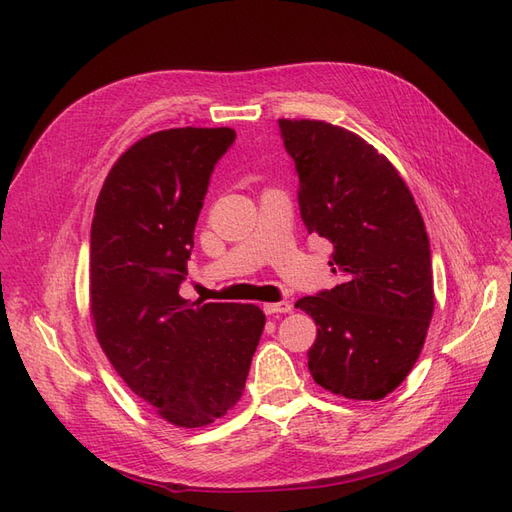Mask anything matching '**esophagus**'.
<instances>
[{
    "instance_id": "esophagus-1",
    "label": "esophagus",
    "mask_w": 512,
    "mask_h": 512,
    "mask_svg": "<svg viewBox=\"0 0 512 512\" xmlns=\"http://www.w3.org/2000/svg\"><path fill=\"white\" fill-rule=\"evenodd\" d=\"M262 309H265V314L273 316V314H290L292 312V305L290 301H280V303H265L262 305Z\"/></svg>"
}]
</instances>
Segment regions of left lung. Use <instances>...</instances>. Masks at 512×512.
<instances>
[{
	"mask_svg": "<svg viewBox=\"0 0 512 512\" xmlns=\"http://www.w3.org/2000/svg\"><path fill=\"white\" fill-rule=\"evenodd\" d=\"M297 166L309 235L329 239L342 284L303 297L318 335L309 374L335 395L378 401L423 350L433 316L427 230L397 168L361 136L327 121L280 119Z\"/></svg>",
	"mask_w": 512,
	"mask_h": 512,
	"instance_id": "left-lung-1",
	"label": "left lung"
}]
</instances>
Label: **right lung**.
Segmentation results:
<instances>
[{"mask_svg":"<svg viewBox=\"0 0 512 512\" xmlns=\"http://www.w3.org/2000/svg\"><path fill=\"white\" fill-rule=\"evenodd\" d=\"M232 128H173L134 143L91 222L89 303L117 374L164 421L194 429L235 408L265 329L256 305L179 297L194 228Z\"/></svg>","mask_w":512,"mask_h":512,"instance_id":"1","label":"right lung"}]
</instances>
